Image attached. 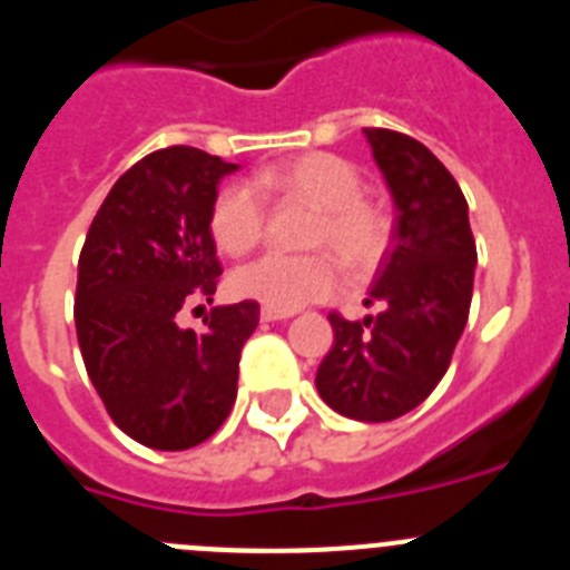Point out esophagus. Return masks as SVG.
I'll return each instance as SVG.
<instances>
[{"label":"esophagus","instance_id":"1","mask_svg":"<svg viewBox=\"0 0 570 570\" xmlns=\"http://www.w3.org/2000/svg\"><path fill=\"white\" fill-rule=\"evenodd\" d=\"M259 316H262V322H279V320H288V316H294V314H291V311L268 308V305H265V308L259 311Z\"/></svg>","mask_w":570,"mask_h":570}]
</instances>
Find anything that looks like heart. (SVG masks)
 <instances>
[{"label":"heart","mask_w":570,"mask_h":570,"mask_svg":"<svg viewBox=\"0 0 570 570\" xmlns=\"http://www.w3.org/2000/svg\"><path fill=\"white\" fill-rule=\"evenodd\" d=\"M254 187L282 203H305L316 210L305 245L336 256L347 274L362 276L382 259L391 239V216L362 196V176L336 154L291 156L254 176ZM265 205L245 183L225 185L210 205V236L228 256L254 250L265 236ZM336 265L324 254H265L242 265L230 285L245 299L276 311H296L336 291Z\"/></svg>","instance_id":"1"}]
</instances>
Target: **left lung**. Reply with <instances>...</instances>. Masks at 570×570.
Returning <instances> with one entry per match:
<instances>
[{
  "mask_svg": "<svg viewBox=\"0 0 570 570\" xmlns=\"http://www.w3.org/2000/svg\"><path fill=\"white\" fill-rule=\"evenodd\" d=\"M365 136L394 196V239L365 299L380 314H328L334 345L316 391L347 420L391 422L425 402L451 365L471 311L476 242L460 185L425 145L387 128Z\"/></svg>",
  "mask_w": 570,
  "mask_h": 570,
  "instance_id": "obj_1",
  "label": "left lung"
}]
</instances>
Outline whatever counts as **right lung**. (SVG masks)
I'll return each instance as SVG.
<instances>
[{
  "label": "right lung",
  "instance_id": "add662e5",
  "mask_svg": "<svg viewBox=\"0 0 570 570\" xmlns=\"http://www.w3.org/2000/svg\"><path fill=\"white\" fill-rule=\"evenodd\" d=\"M236 165L174 145L125 170L79 254L77 340L110 420L156 451H185L228 420L239 354L259 325L254 299L219 305L196 334L176 314L216 294V185Z\"/></svg>",
  "mask_w": 570,
  "mask_h": 570
}]
</instances>
